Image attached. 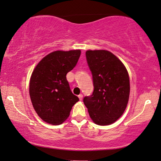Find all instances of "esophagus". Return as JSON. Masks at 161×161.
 <instances>
[{
	"label": "esophagus",
	"mask_w": 161,
	"mask_h": 161,
	"mask_svg": "<svg viewBox=\"0 0 161 161\" xmlns=\"http://www.w3.org/2000/svg\"><path fill=\"white\" fill-rule=\"evenodd\" d=\"M78 97H79V99H80V100H82V99H83V94H79Z\"/></svg>",
	"instance_id": "1"
}]
</instances>
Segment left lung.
Listing matches in <instances>:
<instances>
[{
	"label": "left lung",
	"instance_id": "left-lung-1",
	"mask_svg": "<svg viewBox=\"0 0 161 161\" xmlns=\"http://www.w3.org/2000/svg\"><path fill=\"white\" fill-rule=\"evenodd\" d=\"M86 56L94 91L83 98V103L95 124L111 125L122 115L128 103V72L122 61L108 50H87Z\"/></svg>",
	"mask_w": 161,
	"mask_h": 161
}]
</instances>
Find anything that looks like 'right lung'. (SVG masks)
Wrapping results in <instances>:
<instances>
[{
    "instance_id": "right-lung-1",
    "label": "right lung",
    "mask_w": 161,
    "mask_h": 161,
    "mask_svg": "<svg viewBox=\"0 0 161 161\" xmlns=\"http://www.w3.org/2000/svg\"><path fill=\"white\" fill-rule=\"evenodd\" d=\"M80 50H57L39 61L32 72L29 94L38 116L51 125H60L79 100L70 90L67 74L75 67Z\"/></svg>"
}]
</instances>
